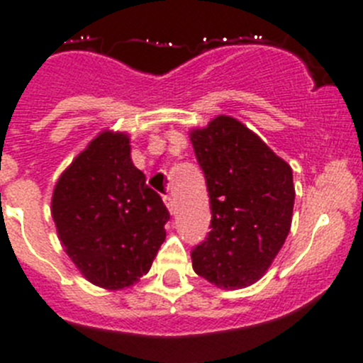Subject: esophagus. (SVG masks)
Returning <instances> with one entry per match:
<instances>
[{
	"instance_id": "obj_1",
	"label": "esophagus",
	"mask_w": 363,
	"mask_h": 363,
	"mask_svg": "<svg viewBox=\"0 0 363 363\" xmlns=\"http://www.w3.org/2000/svg\"><path fill=\"white\" fill-rule=\"evenodd\" d=\"M164 205H167V208L170 211V214H175V199L172 195H167L164 196Z\"/></svg>"
}]
</instances>
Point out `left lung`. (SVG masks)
<instances>
[{
  "mask_svg": "<svg viewBox=\"0 0 363 363\" xmlns=\"http://www.w3.org/2000/svg\"><path fill=\"white\" fill-rule=\"evenodd\" d=\"M211 199V232L191 252L193 270L221 290L265 276L291 228V167L232 116L189 131Z\"/></svg>",
  "mask_w": 363,
  "mask_h": 363,
  "instance_id": "obj_1",
  "label": "left lung"
}]
</instances>
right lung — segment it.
<instances>
[{
  "label": "right lung",
  "instance_id": "1",
  "mask_svg": "<svg viewBox=\"0 0 363 363\" xmlns=\"http://www.w3.org/2000/svg\"><path fill=\"white\" fill-rule=\"evenodd\" d=\"M61 246L94 286L124 290L149 272L170 219L131 161L130 135L104 130L60 175L50 200Z\"/></svg>",
  "mask_w": 363,
  "mask_h": 363
}]
</instances>
